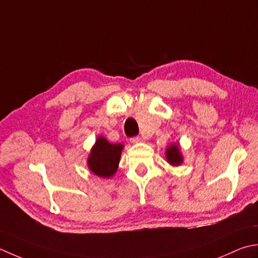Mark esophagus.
Returning a JSON list of instances; mask_svg holds the SVG:
<instances>
[{"label": "esophagus", "mask_w": 258, "mask_h": 258, "mask_svg": "<svg viewBox=\"0 0 258 258\" xmlns=\"http://www.w3.org/2000/svg\"><path fill=\"white\" fill-rule=\"evenodd\" d=\"M143 140L140 138V137H133V138H130V143L131 144H138V143H140V141Z\"/></svg>", "instance_id": "1"}]
</instances>
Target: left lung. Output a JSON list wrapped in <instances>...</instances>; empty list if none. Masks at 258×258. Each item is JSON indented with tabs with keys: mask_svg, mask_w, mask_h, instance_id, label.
Listing matches in <instances>:
<instances>
[{
	"mask_svg": "<svg viewBox=\"0 0 258 258\" xmlns=\"http://www.w3.org/2000/svg\"><path fill=\"white\" fill-rule=\"evenodd\" d=\"M166 155H167L168 162L172 166H178L182 162V157L180 155L179 147H178V145H171L169 148L167 149Z\"/></svg>",
	"mask_w": 258,
	"mask_h": 258,
	"instance_id": "1",
	"label": "left lung"
}]
</instances>
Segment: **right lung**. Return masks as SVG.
<instances>
[{
	"label": "right lung",
	"mask_w": 258,
	"mask_h": 258,
	"mask_svg": "<svg viewBox=\"0 0 258 258\" xmlns=\"http://www.w3.org/2000/svg\"><path fill=\"white\" fill-rule=\"evenodd\" d=\"M122 148L121 144H110L103 137H99L88 159L90 170L99 177L113 176L119 165Z\"/></svg>",
	"instance_id": "1"
}]
</instances>
